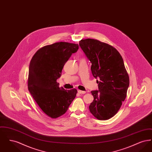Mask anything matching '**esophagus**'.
Masks as SVG:
<instances>
[{
    "mask_svg": "<svg viewBox=\"0 0 152 152\" xmlns=\"http://www.w3.org/2000/svg\"><path fill=\"white\" fill-rule=\"evenodd\" d=\"M78 93L80 94H85L86 93V91H81V90H79L78 91Z\"/></svg>",
    "mask_w": 152,
    "mask_h": 152,
    "instance_id": "1",
    "label": "esophagus"
}]
</instances>
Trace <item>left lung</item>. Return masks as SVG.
Masks as SVG:
<instances>
[{"label":"left lung","instance_id":"left-lung-1","mask_svg":"<svg viewBox=\"0 0 152 152\" xmlns=\"http://www.w3.org/2000/svg\"><path fill=\"white\" fill-rule=\"evenodd\" d=\"M79 45L91 62L94 77L99 79V90L91 91L94 100L89 110L97 119L108 120L120 108L129 86L123 58L113 47L97 40H81Z\"/></svg>","mask_w":152,"mask_h":152}]
</instances>
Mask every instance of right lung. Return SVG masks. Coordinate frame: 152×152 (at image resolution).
I'll list each match as a JSON object with an SVG mask.
<instances>
[{
	"instance_id": "add662e5",
	"label": "right lung",
	"mask_w": 152,
	"mask_h": 152,
	"mask_svg": "<svg viewBox=\"0 0 152 152\" xmlns=\"http://www.w3.org/2000/svg\"><path fill=\"white\" fill-rule=\"evenodd\" d=\"M78 49L77 44L55 43L39 49L30 61L29 92L44 113L52 118L64 115L76 96V89L59 88L57 80L65 63Z\"/></svg>"
}]
</instances>
